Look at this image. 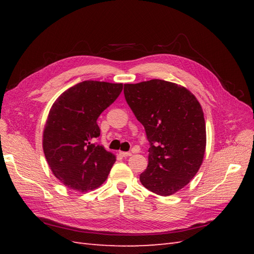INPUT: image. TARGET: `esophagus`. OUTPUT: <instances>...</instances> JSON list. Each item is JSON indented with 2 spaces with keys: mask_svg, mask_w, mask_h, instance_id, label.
<instances>
[{
  "mask_svg": "<svg viewBox=\"0 0 254 254\" xmlns=\"http://www.w3.org/2000/svg\"><path fill=\"white\" fill-rule=\"evenodd\" d=\"M122 157H128V156H132V153L130 152H119Z\"/></svg>",
  "mask_w": 254,
  "mask_h": 254,
  "instance_id": "34e87169",
  "label": "esophagus"
}]
</instances>
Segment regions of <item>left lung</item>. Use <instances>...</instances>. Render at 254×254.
Instances as JSON below:
<instances>
[{
  "label": "left lung",
  "instance_id": "left-lung-1",
  "mask_svg": "<svg viewBox=\"0 0 254 254\" xmlns=\"http://www.w3.org/2000/svg\"><path fill=\"white\" fill-rule=\"evenodd\" d=\"M124 96L150 144L139 181L158 195H172L203 163L206 127L202 107L190 90L163 79L124 84Z\"/></svg>",
  "mask_w": 254,
  "mask_h": 254
}]
</instances>
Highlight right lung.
<instances>
[{
    "label": "right lung",
    "instance_id": "add662e5",
    "mask_svg": "<svg viewBox=\"0 0 254 254\" xmlns=\"http://www.w3.org/2000/svg\"><path fill=\"white\" fill-rule=\"evenodd\" d=\"M122 83L84 80L53 102L42 134V148L52 174L71 190L87 192L104 183L116 156L102 145L97 119L115 101Z\"/></svg>",
    "mask_w": 254,
    "mask_h": 254
}]
</instances>
